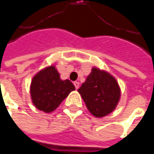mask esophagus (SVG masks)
I'll return each instance as SVG.
<instances>
[{
	"mask_svg": "<svg viewBox=\"0 0 154 154\" xmlns=\"http://www.w3.org/2000/svg\"><path fill=\"white\" fill-rule=\"evenodd\" d=\"M74 85H75V87H76V89H78V87H79V83L78 82H74Z\"/></svg>",
	"mask_w": 154,
	"mask_h": 154,
	"instance_id": "obj_1",
	"label": "esophagus"
}]
</instances>
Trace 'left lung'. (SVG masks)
<instances>
[{
    "mask_svg": "<svg viewBox=\"0 0 154 154\" xmlns=\"http://www.w3.org/2000/svg\"><path fill=\"white\" fill-rule=\"evenodd\" d=\"M77 91L88 110L97 118L104 117L113 111L120 97V89L116 79L96 68L92 69Z\"/></svg>",
    "mask_w": 154,
    "mask_h": 154,
    "instance_id": "left-lung-1",
    "label": "left lung"
}]
</instances>
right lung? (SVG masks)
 Instances as JSON below:
<instances>
[{"label": "right lung", "instance_id": "1", "mask_svg": "<svg viewBox=\"0 0 154 154\" xmlns=\"http://www.w3.org/2000/svg\"><path fill=\"white\" fill-rule=\"evenodd\" d=\"M74 85L69 80H61L55 67L51 66L38 72L31 82L30 94L34 105L45 112H51L61 103Z\"/></svg>", "mask_w": 154, "mask_h": 154}]
</instances>
